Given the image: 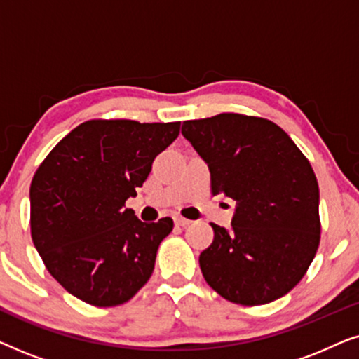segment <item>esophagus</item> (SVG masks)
Instances as JSON below:
<instances>
[{"instance_id": "esophagus-1", "label": "esophagus", "mask_w": 359, "mask_h": 359, "mask_svg": "<svg viewBox=\"0 0 359 359\" xmlns=\"http://www.w3.org/2000/svg\"><path fill=\"white\" fill-rule=\"evenodd\" d=\"M175 224L178 225V227H188V225H191V220L184 219V217H176Z\"/></svg>"}]
</instances>
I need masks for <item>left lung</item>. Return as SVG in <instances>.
<instances>
[{
    "instance_id": "8db88e82",
    "label": "left lung",
    "mask_w": 359,
    "mask_h": 359,
    "mask_svg": "<svg viewBox=\"0 0 359 359\" xmlns=\"http://www.w3.org/2000/svg\"><path fill=\"white\" fill-rule=\"evenodd\" d=\"M209 165L210 191L237 201L232 230L210 224L205 283L230 302L263 306L304 278L320 243L318 183L306 155L263 117L222 112L183 122Z\"/></svg>"
}]
</instances>
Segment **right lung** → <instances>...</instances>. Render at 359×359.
Listing matches in <instances>:
<instances>
[{"mask_svg": "<svg viewBox=\"0 0 359 359\" xmlns=\"http://www.w3.org/2000/svg\"><path fill=\"white\" fill-rule=\"evenodd\" d=\"M181 122L91 119L75 127L39 165L31 183V235L47 271L96 307L130 301L155 268L173 219L142 222L137 196L155 156Z\"/></svg>", "mask_w": 359, "mask_h": 359, "instance_id": "1", "label": "right lung"}]
</instances>
